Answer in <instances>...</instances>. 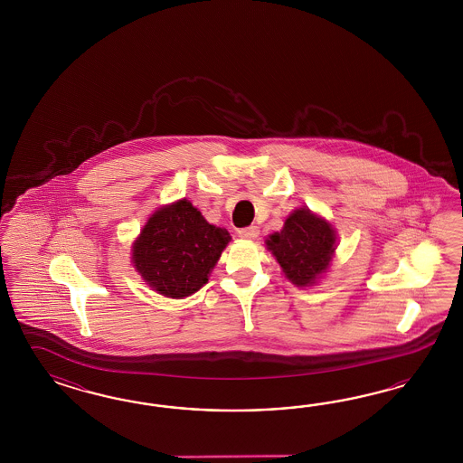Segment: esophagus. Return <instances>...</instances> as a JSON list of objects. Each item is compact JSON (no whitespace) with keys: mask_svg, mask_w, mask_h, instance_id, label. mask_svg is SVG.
<instances>
[{"mask_svg":"<svg viewBox=\"0 0 463 463\" xmlns=\"http://www.w3.org/2000/svg\"><path fill=\"white\" fill-rule=\"evenodd\" d=\"M239 238L242 239H256L260 234V227L258 225H250V227H242L239 229Z\"/></svg>","mask_w":463,"mask_h":463,"instance_id":"obj_1","label":"esophagus"}]
</instances>
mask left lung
<instances>
[{"instance_id":"left-lung-1","label":"left lung","mask_w":463,"mask_h":463,"mask_svg":"<svg viewBox=\"0 0 463 463\" xmlns=\"http://www.w3.org/2000/svg\"><path fill=\"white\" fill-rule=\"evenodd\" d=\"M268 248L280 263L287 279L304 287L329 267L336 250V236L323 219L308 209H300L287 219L281 232L269 236Z\"/></svg>"}]
</instances>
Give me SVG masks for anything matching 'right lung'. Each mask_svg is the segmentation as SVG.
I'll return each mask as SVG.
<instances>
[{
	"label": "right lung",
	"mask_w": 463,
	"mask_h": 463,
	"mask_svg": "<svg viewBox=\"0 0 463 463\" xmlns=\"http://www.w3.org/2000/svg\"><path fill=\"white\" fill-rule=\"evenodd\" d=\"M229 239L225 229L209 224L190 202L180 200L149 219L132 260L157 294L182 298L207 283Z\"/></svg>",
	"instance_id": "1"
}]
</instances>
